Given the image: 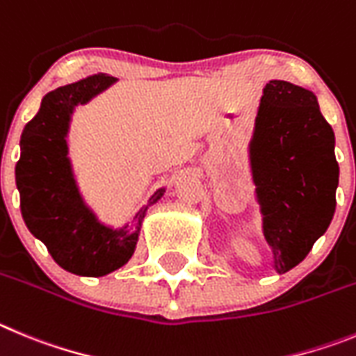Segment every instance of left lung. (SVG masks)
<instances>
[{"label":"left lung","instance_id":"left-lung-1","mask_svg":"<svg viewBox=\"0 0 356 356\" xmlns=\"http://www.w3.org/2000/svg\"><path fill=\"white\" fill-rule=\"evenodd\" d=\"M334 129L312 92L280 79L264 86L250 161L262 232L278 275L307 257L334 218Z\"/></svg>","mask_w":356,"mask_h":356}]
</instances>
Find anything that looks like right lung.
<instances>
[{
    "label": "right lung",
    "instance_id": "obj_1",
    "mask_svg": "<svg viewBox=\"0 0 356 356\" xmlns=\"http://www.w3.org/2000/svg\"><path fill=\"white\" fill-rule=\"evenodd\" d=\"M111 83V76L94 74L44 95L38 113L22 131L21 158L15 165L24 223L56 264L81 277H102L129 261L147 211L145 206L134 214L131 227L102 225L83 202L67 158L70 115ZM163 193L165 190L156 191L149 206Z\"/></svg>",
    "mask_w": 356,
    "mask_h": 356
}]
</instances>
